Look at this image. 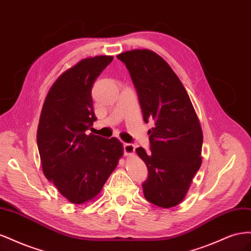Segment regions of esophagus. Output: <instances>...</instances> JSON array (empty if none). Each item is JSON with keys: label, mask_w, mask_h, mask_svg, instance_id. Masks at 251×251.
<instances>
[{"label": "esophagus", "mask_w": 251, "mask_h": 251, "mask_svg": "<svg viewBox=\"0 0 251 251\" xmlns=\"http://www.w3.org/2000/svg\"><path fill=\"white\" fill-rule=\"evenodd\" d=\"M125 155L126 156H133L135 153V146L131 143H125L124 144Z\"/></svg>", "instance_id": "esophagus-1"}]
</instances>
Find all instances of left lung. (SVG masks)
Listing matches in <instances>:
<instances>
[{
	"label": "left lung",
	"mask_w": 251,
	"mask_h": 251,
	"mask_svg": "<svg viewBox=\"0 0 251 251\" xmlns=\"http://www.w3.org/2000/svg\"><path fill=\"white\" fill-rule=\"evenodd\" d=\"M126 64L138 94L149 131L151 153H136L147 164L149 177L142 184L146 199L159 207L180 204L202 163L203 134L185 88L171 66L148 49H134L117 55Z\"/></svg>",
	"instance_id": "left-lung-1"
}]
</instances>
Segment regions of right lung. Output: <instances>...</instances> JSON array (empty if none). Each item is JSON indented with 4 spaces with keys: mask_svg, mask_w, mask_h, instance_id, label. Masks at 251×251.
<instances>
[{
    "mask_svg": "<svg viewBox=\"0 0 251 251\" xmlns=\"http://www.w3.org/2000/svg\"><path fill=\"white\" fill-rule=\"evenodd\" d=\"M113 58H83L67 69L53 82L42 108L36 141L43 173L73 204L100 196L124 156L117 138L86 133L96 120L91 91Z\"/></svg>",
    "mask_w": 251,
    "mask_h": 251,
    "instance_id": "right-lung-1",
    "label": "right lung"
}]
</instances>
